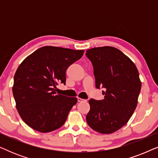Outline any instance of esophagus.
<instances>
[{
	"label": "esophagus",
	"instance_id": "obj_1",
	"mask_svg": "<svg viewBox=\"0 0 158 158\" xmlns=\"http://www.w3.org/2000/svg\"><path fill=\"white\" fill-rule=\"evenodd\" d=\"M77 101L80 103H81V102H85L86 100H85V99H83V98H77Z\"/></svg>",
	"mask_w": 158,
	"mask_h": 158
}]
</instances>
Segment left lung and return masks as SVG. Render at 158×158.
<instances>
[{
  "instance_id": "8db88e82",
  "label": "left lung",
  "mask_w": 158,
  "mask_h": 158,
  "mask_svg": "<svg viewBox=\"0 0 158 158\" xmlns=\"http://www.w3.org/2000/svg\"><path fill=\"white\" fill-rule=\"evenodd\" d=\"M92 62L97 88H103L104 99H90L86 121L101 134H111L124 127L137 107L142 83L135 63L113 47H94L86 51Z\"/></svg>"
}]
</instances>
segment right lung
Wrapping results in <instances>:
<instances>
[{
  "label": "right lung",
  "instance_id": "obj_1",
  "mask_svg": "<svg viewBox=\"0 0 158 158\" xmlns=\"http://www.w3.org/2000/svg\"><path fill=\"white\" fill-rule=\"evenodd\" d=\"M84 50L45 46L26 57L14 75L12 90L22 120L34 130L50 132L64 124L75 97L56 95V86L65 84L68 67Z\"/></svg>",
  "mask_w": 158,
  "mask_h": 158
}]
</instances>
